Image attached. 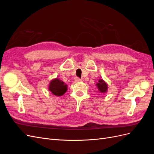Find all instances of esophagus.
I'll return each instance as SVG.
<instances>
[{
	"label": "esophagus",
	"mask_w": 154,
	"mask_h": 154,
	"mask_svg": "<svg viewBox=\"0 0 154 154\" xmlns=\"http://www.w3.org/2000/svg\"><path fill=\"white\" fill-rule=\"evenodd\" d=\"M74 81H75V82H82V79L79 78H76Z\"/></svg>",
	"instance_id": "1"
}]
</instances>
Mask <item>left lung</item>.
Instances as JSON below:
<instances>
[{
    "mask_svg": "<svg viewBox=\"0 0 154 154\" xmlns=\"http://www.w3.org/2000/svg\"><path fill=\"white\" fill-rule=\"evenodd\" d=\"M96 87L101 93H105L108 89V85H107L106 83H105L102 79H100L98 83H97Z\"/></svg>",
    "mask_w": 154,
    "mask_h": 154,
    "instance_id": "8db88e82",
    "label": "left lung"
}]
</instances>
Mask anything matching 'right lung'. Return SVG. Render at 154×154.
Wrapping results in <instances>:
<instances>
[{"mask_svg":"<svg viewBox=\"0 0 154 154\" xmlns=\"http://www.w3.org/2000/svg\"><path fill=\"white\" fill-rule=\"evenodd\" d=\"M49 90L54 94L57 96H61L64 94L67 90V85L62 80L58 78L51 80L49 85Z\"/></svg>","mask_w":154,"mask_h":154,"instance_id":"add662e5","label":"right lung"}]
</instances>
